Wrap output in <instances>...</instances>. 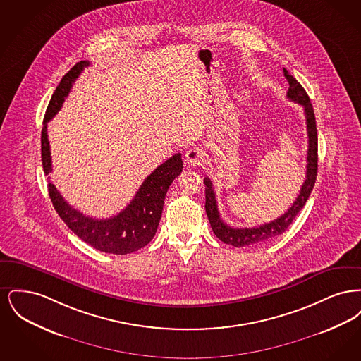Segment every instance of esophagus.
<instances>
[{
	"mask_svg": "<svg viewBox=\"0 0 361 361\" xmlns=\"http://www.w3.org/2000/svg\"><path fill=\"white\" fill-rule=\"evenodd\" d=\"M204 161V153L200 147H190L185 153V162L189 166H199Z\"/></svg>",
	"mask_w": 361,
	"mask_h": 361,
	"instance_id": "34e87169",
	"label": "esophagus"
}]
</instances>
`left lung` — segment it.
Returning a JSON list of instances; mask_svg holds the SVG:
<instances>
[{
  "instance_id": "obj_1",
  "label": "left lung",
  "mask_w": 361,
  "mask_h": 361,
  "mask_svg": "<svg viewBox=\"0 0 361 361\" xmlns=\"http://www.w3.org/2000/svg\"><path fill=\"white\" fill-rule=\"evenodd\" d=\"M284 75L288 81V92L287 97L293 102V103L300 104L305 109L306 115V124H307V137H309V150H307V165H306V180L300 188V192L296 197L286 214L279 216L275 221L269 224H261L258 227H245V228H238V227H231L227 224H224L219 215L218 211V204H216V197L215 192L212 188L211 180L206 177L204 184H206V212L208 216V221L212 227V231L219 240L227 243L233 245L235 247L240 246H249L253 243H261L267 240H274L275 237H279L283 234L288 226L292 224L295 216L299 214V211L305 207L310 193L314 188L315 178H317V171H318V137H317V124H315V115L312 105L310 103L309 94L303 89L291 74L284 69Z\"/></svg>"
}]
</instances>
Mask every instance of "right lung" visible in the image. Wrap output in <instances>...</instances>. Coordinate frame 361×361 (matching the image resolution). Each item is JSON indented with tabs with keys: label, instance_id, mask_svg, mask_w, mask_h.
Returning <instances> with one entry per match:
<instances>
[{
	"label": "right lung",
	"instance_id": "add662e5",
	"mask_svg": "<svg viewBox=\"0 0 361 361\" xmlns=\"http://www.w3.org/2000/svg\"><path fill=\"white\" fill-rule=\"evenodd\" d=\"M86 66H89V61H81L63 75L47 106L42 128V164L46 176H49L52 171L47 123L62 108L73 82ZM181 172L183 159L178 153L149 174L142 183L140 188L137 189V195L130 204L118 215L108 219L89 218L78 209L73 208L62 197L55 185L50 183V180L49 195L55 211L77 237L104 253L127 255L137 252V249L146 246L153 240L162 215L166 192L173 180Z\"/></svg>",
	"mask_w": 361,
	"mask_h": 361
}]
</instances>
